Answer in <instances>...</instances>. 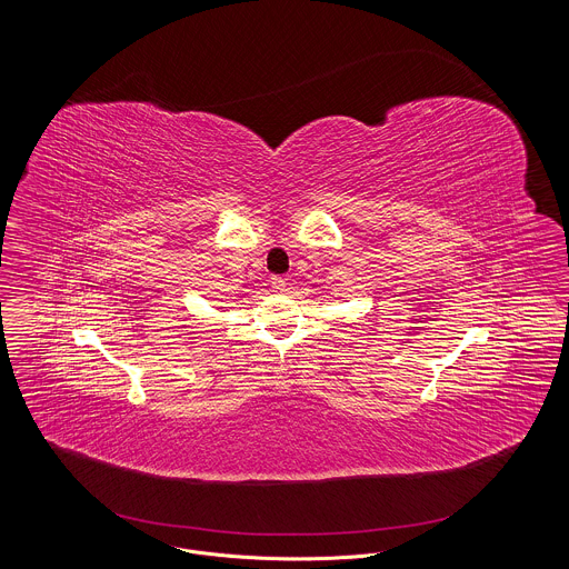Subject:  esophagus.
I'll return each mask as SVG.
<instances>
[{"label": "esophagus", "mask_w": 569, "mask_h": 569, "mask_svg": "<svg viewBox=\"0 0 569 569\" xmlns=\"http://www.w3.org/2000/svg\"><path fill=\"white\" fill-rule=\"evenodd\" d=\"M271 283L274 292H283L286 290V279L283 277H272Z\"/></svg>", "instance_id": "esophagus-1"}]
</instances>
